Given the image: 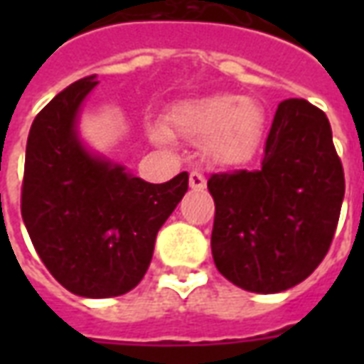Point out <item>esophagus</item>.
Instances as JSON below:
<instances>
[{
  "label": "esophagus",
  "instance_id": "34e87169",
  "mask_svg": "<svg viewBox=\"0 0 364 364\" xmlns=\"http://www.w3.org/2000/svg\"><path fill=\"white\" fill-rule=\"evenodd\" d=\"M189 187L193 191H205L206 189L205 175L198 173V171H193V173L189 175Z\"/></svg>",
  "mask_w": 364,
  "mask_h": 364
}]
</instances>
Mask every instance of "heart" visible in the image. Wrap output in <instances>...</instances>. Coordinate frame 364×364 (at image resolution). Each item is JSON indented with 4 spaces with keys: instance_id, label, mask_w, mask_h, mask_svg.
<instances>
[{
    "instance_id": "heart-1",
    "label": "heart",
    "mask_w": 364,
    "mask_h": 364,
    "mask_svg": "<svg viewBox=\"0 0 364 364\" xmlns=\"http://www.w3.org/2000/svg\"><path fill=\"white\" fill-rule=\"evenodd\" d=\"M265 109L252 97L218 93L179 105L169 114V124L177 134L203 142L206 154L218 166H240L259 148L265 132ZM151 142L169 144L166 127L154 124L148 130Z\"/></svg>"
}]
</instances>
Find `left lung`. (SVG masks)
<instances>
[{
    "label": "left lung",
    "instance_id": "1",
    "mask_svg": "<svg viewBox=\"0 0 364 364\" xmlns=\"http://www.w3.org/2000/svg\"><path fill=\"white\" fill-rule=\"evenodd\" d=\"M213 259L236 287L274 294L321 263L345 195L328 117L304 99L279 103L259 171L213 175Z\"/></svg>",
    "mask_w": 364,
    "mask_h": 364
}]
</instances>
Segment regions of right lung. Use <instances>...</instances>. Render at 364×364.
<instances>
[{
  "instance_id": "right-lung-1",
  "label": "right lung",
  "mask_w": 364,
  "mask_h": 364,
  "mask_svg": "<svg viewBox=\"0 0 364 364\" xmlns=\"http://www.w3.org/2000/svg\"><path fill=\"white\" fill-rule=\"evenodd\" d=\"M97 75L60 91L31 127L21 214L52 277L77 296H120L150 267L159 228L181 203L189 173L148 183L91 150L80 114Z\"/></svg>"
}]
</instances>
